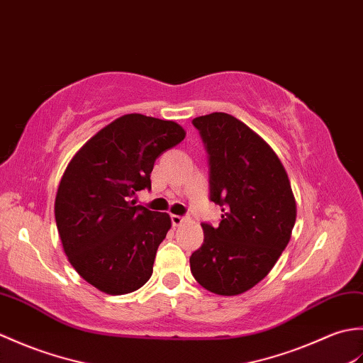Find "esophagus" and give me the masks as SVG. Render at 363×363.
Masks as SVG:
<instances>
[{"instance_id": "esophagus-1", "label": "esophagus", "mask_w": 363, "mask_h": 363, "mask_svg": "<svg viewBox=\"0 0 363 363\" xmlns=\"http://www.w3.org/2000/svg\"><path fill=\"white\" fill-rule=\"evenodd\" d=\"M171 219H172V225H174V227H180V225H182L183 222H186V217L177 216V214H172Z\"/></svg>"}]
</instances>
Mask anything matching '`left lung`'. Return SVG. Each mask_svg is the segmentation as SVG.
Segmentation results:
<instances>
[{"mask_svg":"<svg viewBox=\"0 0 363 363\" xmlns=\"http://www.w3.org/2000/svg\"><path fill=\"white\" fill-rule=\"evenodd\" d=\"M209 155L211 200L219 227L202 223L205 240L189 257L206 291L235 296L269 275L292 236L296 203L281 160L242 121L216 111L192 119Z\"/></svg>","mask_w":363,"mask_h":363,"instance_id":"8db88e82","label":"left lung"}]
</instances>
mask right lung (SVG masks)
<instances>
[{"label": "right lung", "instance_id": "1", "mask_svg": "<svg viewBox=\"0 0 363 363\" xmlns=\"http://www.w3.org/2000/svg\"><path fill=\"white\" fill-rule=\"evenodd\" d=\"M184 136L174 121L124 115L68 163L55 194V223L69 264L98 291L125 295L152 277L172 222L167 213L135 206L132 197L150 189L155 160Z\"/></svg>", "mask_w": 363, "mask_h": 363}]
</instances>
